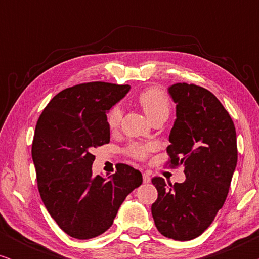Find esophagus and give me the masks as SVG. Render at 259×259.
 <instances>
[{"instance_id":"34e87169","label":"esophagus","mask_w":259,"mask_h":259,"mask_svg":"<svg viewBox=\"0 0 259 259\" xmlns=\"http://www.w3.org/2000/svg\"><path fill=\"white\" fill-rule=\"evenodd\" d=\"M143 180H144L145 184L150 183L151 182V177L148 176V175H146V173H144V175H143Z\"/></svg>"}]
</instances>
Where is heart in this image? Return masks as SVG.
I'll list each match as a JSON object with an SVG mask.
<instances>
[{"instance_id":"obj_1","label":"heart","mask_w":259,"mask_h":259,"mask_svg":"<svg viewBox=\"0 0 259 259\" xmlns=\"http://www.w3.org/2000/svg\"><path fill=\"white\" fill-rule=\"evenodd\" d=\"M138 102L144 109L145 114L148 116V119L152 120L157 116H166L167 118L169 113V98L166 94L164 90L159 87H151L141 92L138 95ZM122 119L121 109L118 106H114L109 109L107 115H106V123H107L108 130L111 132H114L119 128L120 122ZM148 151L147 146H143V145L133 144L128 147V153L133 155L134 158L144 159L146 157V153Z\"/></svg>"}]
</instances>
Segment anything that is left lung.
<instances>
[{
    "mask_svg": "<svg viewBox=\"0 0 259 259\" xmlns=\"http://www.w3.org/2000/svg\"><path fill=\"white\" fill-rule=\"evenodd\" d=\"M168 93L177 104L167 153L172 165H184V183L154 177L158 198L152 215L158 231L176 240L200 236L223 207L237 165V137L231 116L205 88L175 83Z\"/></svg>",
    "mask_w": 259,
    "mask_h": 259,
    "instance_id": "8db88e82",
    "label": "left lung"
}]
</instances>
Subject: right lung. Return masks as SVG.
I'll list each match as a JSON object with an SVG mask.
<instances>
[{
    "instance_id": "add662e5",
    "label": "right lung",
    "mask_w": 259,
    "mask_h": 259,
    "mask_svg": "<svg viewBox=\"0 0 259 259\" xmlns=\"http://www.w3.org/2000/svg\"><path fill=\"white\" fill-rule=\"evenodd\" d=\"M128 84L80 83L55 95L35 127L31 157L37 189L61 230L76 239L94 238L111 228L120 205L143 176L126 164L108 179L94 177V148L109 143L106 115Z\"/></svg>"
}]
</instances>
